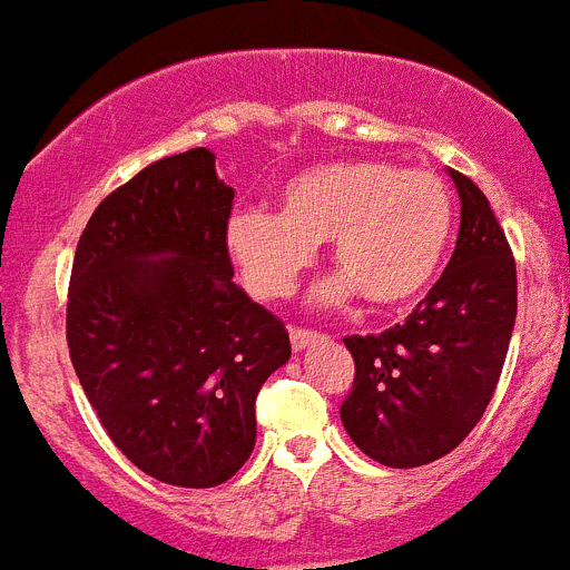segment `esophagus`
Instances as JSON below:
<instances>
[{"label": "esophagus", "mask_w": 570, "mask_h": 570, "mask_svg": "<svg viewBox=\"0 0 570 570\" xmlns=\"http://www.w3.org/2000/svg\"><path fill=\"white\" fill-rule=\"evenodd\" d=\"M314 340H320V334H316V331L291 328V345H294V351H305V347H308Z\"/></svg>", "instance_id": "1"}]
</instances>
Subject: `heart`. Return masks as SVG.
Segmentation results:
<instances>
[{"instance_id":"heart-1","label":"heart","mask_w":570,"mask_h":570,"mask_svg":"<svg viewBox=\"0 0 570 570\" xmlns=\"http://www.w3.org/2000/svg\"><path fill=\"white\" fill-rule=\"evenodd\" d=\"M456 228V203L442 176L394 163L347 159L294 176L276 216L239 210L228 223V250L248 288L282 299L331 242L340 274L316 299L342 305L354 294L376 311L414 305L440 274Z\"/></svg>"}]
</instances>
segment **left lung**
I'll use <instances>...</instances> for the list:
<instances>
[{
  "mask_svg": "<svg viewBox=\"0 0 570 570\" xmlns=\"http://www.w3.org/2000/svg\"><path fill=\"white\" fill-rule=\"evenodd\" d=\"M460 236L448 268L402 325L347 336L354 385L340 407L362 454L416 468L451 454L491 402L517 320V265L485 194L448 170Z\"/></svg>",
  "mask_w": 570,
  "mask_h": 570,
  "instance_id": "obj_1",
  "label": "left lung"
}]
</instances>
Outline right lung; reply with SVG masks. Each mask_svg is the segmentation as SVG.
<instances>
[{"instance_id":"right-lung-1","label":"right lung","mask_w":570,"mask_h":570,"mask_svg":"<svg viewBox=\"0 0 570 570\" xmlns=\"http://www.w3.org/2000/svg\"><path fill=\"white\" fill-rule=\"evenodd\" d=\"M208 148L165 156L105 196L68 288L70 362L114 445L168 485L214 488L254 451L256 394L288 331L236 285L234 188Z\"/></svg>"}]
</instances>
